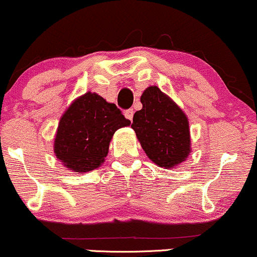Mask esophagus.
<instances>
[{
	"mask_svg": "<svg viewBox=\"0 0 257 257\" xmlns=\"http://www.w3.org/2000/svg\"><path fill=\"white\" fill-rule=\"evenodd\" d=\"M124 115H125L126 119H129V120H131V122H132V120H133V115H134L133 108L125 109V111H124Z\"/></svg>",
	"mask_w": 257,
	"mask_h": 257,
	"instance_id": "esophagus-1",
	"label": "esophagus"
}]
</instances>
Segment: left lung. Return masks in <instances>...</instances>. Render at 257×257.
Wrapping results in <instances>:
<instances>
[{
	"instance_id": "obj_1",
	"label": "left lung",
	"mask_w": 257,
	"mask_h": 257,
	"mask_svg": "<svg viewBox=\"0 0 257 257\" xmlns=\"http://www.w3.org/2000/svg\"><path fill=\"white\" fill-rule=\"evenodd\" d=\"M143 108L135 112L132 128L142 148L160 167L179 165L190 152V134L185 114L157 86L143 92Z\"/></svg>"
}]
</instances>
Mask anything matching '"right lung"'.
<instances>
[{
	"label": "right lung",
	"instance_id": "1",
	"mask_svg": "<svg viewBox=\"0 0 257 257\" xmlns=\"http://www.w3.org/2000/svg\"><path fill=\"white\" fill-rule=\"evenodd\" d=\"M131 124L114 103L86 92L62 115L55 139V154L67 168L90 172L105 161L117 129Z\"/></svg>",
	"mask_w": 257,
	"mask_h": 257
}]
</instances>
